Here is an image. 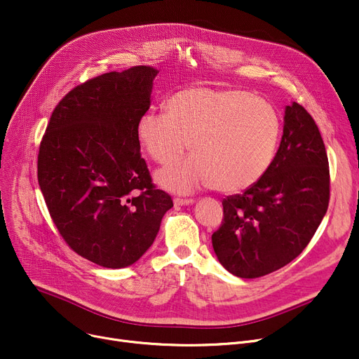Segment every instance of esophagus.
Returning a JSON list of instances; mask_svg holds the SVG:
<instances>
[{
  "instance_id": "34e87169",
  "label": "esophagus",
  "mask_w": 359,
  "mask_h": 359,
  "mask_svg": "<svg viewBox=\"0 0 359 359\" xmlns=\"http://www.w3.org/2000/svg\"><path fill=\"white\" fill-rule=\"evenodd\" d=\"M195 201L194 199H182V198H176L175 199V205L176 206H184V205H192Z\"/></svg>"
}]
</instances>
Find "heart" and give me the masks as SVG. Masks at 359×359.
Returning <instances> with one entry per match:
<instances>
[{
  "mask_svg": "<svg viewBox=\"0 0 359 359\" xmlns=\"http://www.w3.org/2000/svg\"><path fill=\"white\" fill-rule=\"evenodd\" d=\"M165 115L147 111L137 122V138L156 163L167 165L186 149L191 158L157 173L164 189L192 194L214 186L240 192L269 170L279 142L280 119L265 99L238 88L191 87L170 97Z\"/></svg>",
  "mask_w": 359,
  "mask_h": 359,
  "instance_id": "1",
  "label": "heart"
}]
</instances>
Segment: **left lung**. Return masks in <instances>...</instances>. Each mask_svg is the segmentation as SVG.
Returning <instances> with one entry per match:
<instances>
[{"mask_svg": "<svg viewBox=\"0 0 359 359\" xmlns=\"http://www.w3.org/2000/svg\"><path fill=\"white\" fill-rule=\"evenodd\" d=\"M329 161L309 111L285 106L284 135L257 183L222 201L212 234L221 265L240 278H259L288 265L313 238L329 206Z\"/></svg>", "mask_w": 359, "mask_h": 359, "instance_id": "1", "label": "left lung"}]
</instances>
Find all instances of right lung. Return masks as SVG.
I'll use <instances>...</instances> for the list:
<instances>
[{
	"label": "right lung",
	"instance_id": "right-lung-1",
	"mask_svg": "<svg viewBox=\"0 0 359 359\" xmlns=\"http://www.w3.org/2000/svg\"><path fill=\"white\" fill-rule=\"evenodd\" d=\"M157 72L132 67L72 88L41 142L37 180L56 229L75 253L103 268L135 263L173 206L151 183L137 138Z\"/></svg>",
	"mask_w": 359,
	"mask_h": 359
}]
</instances>
